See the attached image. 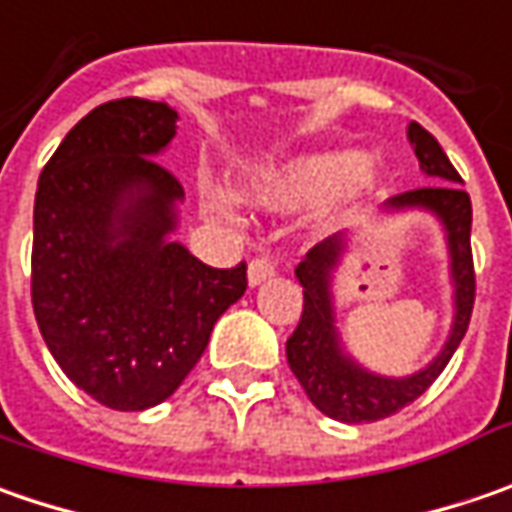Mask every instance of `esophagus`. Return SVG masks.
<instances>
[{
  "mask_svg": "<svg viewBox=\"0 0 512 512\" xmlns=\"http://www.w3.org/2000/svg\"><path fill=\"white\" fill-rule=\"evenodd\" d=\"M276 273V265L267 259V256H256L250 265H247V285L250 287H256V285H262L265 279H270Z\"/></svg>",
  "mask_w": 512,
  "mask_h": 512,
  "instance_id": "1",
  "label": "esophagus"
}]
</instances>
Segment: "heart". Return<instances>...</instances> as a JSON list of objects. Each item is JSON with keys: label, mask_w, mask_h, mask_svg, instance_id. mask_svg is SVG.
Listing matches in <instances>:
<instances>
[{"label": "heart", "mask_w": 512, "mask_h": 512, "mask_svg": "<svg viewBox=\"0 0 512 512\" xmlns=\"http://www.w3.org/2000/svg\"><path fill=\"white\" fill-rule=\"evenodd\" d=\"M379 168L376 162L362 159L356 150H319L305 153L285 162L282 168L270 170L265 176L247 185V196L265 207H299L316 202L327 193H362L376 185ZM202 205L216 219H233V202L219 187L207 185L202 190Z\"/></svg>", "instance_id": "1"}]
</instances>
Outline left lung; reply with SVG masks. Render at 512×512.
Segmentation results:
<instances>
[{"label":"left lung","mask_w":512,"mask_h":512,"mask_svg":"<svg viewBox=\"0 0 512 512\" xmlns=\"http://www.w3.org/2000/svg\"><path fill=\"white\" fill-rule=\"evenodd\" d=\"M407 139L419 159V168L433 179V185L416 187L387 199L384 210L396 213V210L419 207L442 222L447 253H450L453 305H456L453 325L439 356L419 373L393 379L367 370L353 356L344 353L342 336L336 330L333 270L339 267L347 250V233L327 236L325 242L310 247L296 267V279L305 293V307L293 336L287 339V364L299 384L305 387L307 399L336 422H379L416 402L453 359L456 347L467 333L473 302H476V273H473V250H470L473 207H470V196L462 190V176L450 165L442 145L419 122L407 125Z\"/></svg>","instance_id":"left-lung-1"}]
</instances>
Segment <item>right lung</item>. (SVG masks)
I'll use <instances>...</instances> for the list:
<instances>
[{
	"mask_svg": "<svg viewBox=\"0 0 512 512\" xmlns=\"http://www.w3.org/2000/svg\"><path fill=\"white\" fill-rule=\"evenodd\" d=\"M165 102L116 99L62 139L33 205L30 299L70 382L110 410H148L185 382L247 267H207L170 242L179 179L156 156L176 136Z\"/></svg>",
	"mask_w": 512,
	"mask_h": 512,
	"instance_id": "add662e5",
	"label": "right lung"
}]
</instances>
